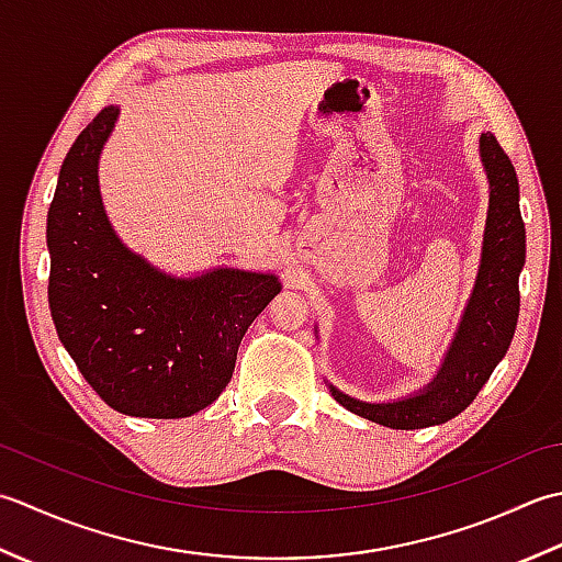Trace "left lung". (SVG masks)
Masks as SVG:
<instances>
[{
	"label": "left lung",
	"instance_id": "8db88e82",
	"mask_svg": "<svg viewBox=\"0 0 562 562\" xmlns=\"http://www.w3.org/2000/svg\"><path fill=\"white\" fill-rule=\"evenodd\" d=\"M480 159L490 181L483 255L471 301L434 381L419 393L393 403H363L329 385V393L341 407L375 425L425 429L461 415L512 345L519 317V273L526 259L519 181L492 133L480 135Z\"/></svg>",
	"mask_w": 562,
	"mask_h": 562
}]
</instances>
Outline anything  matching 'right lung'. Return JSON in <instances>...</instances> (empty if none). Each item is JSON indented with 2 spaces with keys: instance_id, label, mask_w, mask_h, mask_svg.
Instances as JSON below:
<instances>
[{
  "instance_id": "obj_1",
  "label": "right lung",
  "mask_w": 562,
  "mask_h": 562,
  "mask_svg": "<svg viewBox=\"0 0 562 562\" xmlns=\"http://www.w3.org/2000/svg\"><path fill=\"white\" fill-rule=\"evenodd\" d=\"M119 106L79 133L48 211V303L57 337L109 407L179 419L209 407L239 341L281 291L273 273L213 269L179 279L121 243L99 191V155Z\"/></svg>"
}]
</instances>
